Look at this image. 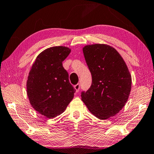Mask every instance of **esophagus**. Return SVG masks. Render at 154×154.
<instances>
[{
	"mask_svg": "<svg viewBox=\"0 0 154 154\" xmlns=\"http://www.w3.org/2000/svg\"><path fill=\"white\" fill-rule=\"evenodd\" d=\"M74 88H75V89L76 90V92H79V90L80 89V85H79V84H77L75 85V86H74Z\"/></svg>",
	"mask_w": 154,
	"mask_h": 154,
	"instance_id": "obj_1",
	"label": "esophagus"
}]
</instances>
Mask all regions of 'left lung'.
<instances>
[{
  "instance_id": "1",
  "label": "left lung",
  "mask_w": 154,
  "mask_h": 154,
  "mask_svg": "<svg viewBox=\"0 0 154 154\" xmlns=\"http://www.w3.org/2000/svg\"><path fill=\"white\" fill-rule=\"evenodd\" d=\"M83 52L92 75V84L82 92V100L93 115L105 120L119 113L125 105L131 77L121 55L112 46L87 45Z\"/></svg>"
}]
</instances>
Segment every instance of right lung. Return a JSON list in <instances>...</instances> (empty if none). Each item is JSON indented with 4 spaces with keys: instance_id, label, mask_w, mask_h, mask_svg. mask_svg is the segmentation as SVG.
<instances>
[{
    "instance_id": "add662e5",
    "label": "right lung",
    "mask_w": 154,
    "mask_h": 154,
    "mask_svg": "<svg viewBox=\"0 0 154 154\" xmlns=\"http://www.w3.org/2000/svg\"><path fill=\"white\" fill-rule=\"evenodd\" d=\"M66 46H53L40 53L29 73L26 92L31 106L52 119L60 115L74 97L75 90L62 62L70 54Z\"/></svg>"
}]
</instances>
